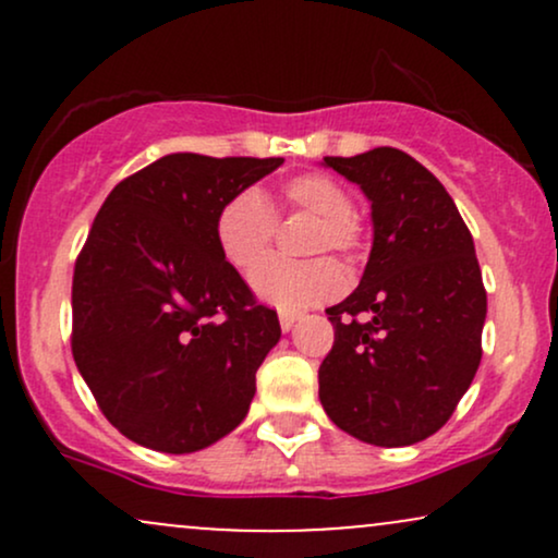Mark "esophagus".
<instances>
[{
    "instance_id": "esophagus-1",
    "label": "esophagus",
    "mask_w": 558,
    "mask_h": 558,
    "mask_svg": "<svg viewBox=\"0 0 558 558\" xmlns=\"http://www.w3.org/2000/svg\"><path fill=\"white\" fill-rule=\"evenodd\" d=\"M296 319H299L296 312H280V330L288 332L293 328V323H296Z\"/></svg>"
}]
</instances>
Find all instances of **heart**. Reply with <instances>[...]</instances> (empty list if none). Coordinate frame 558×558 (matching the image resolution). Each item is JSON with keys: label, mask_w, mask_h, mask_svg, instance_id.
<instances>
[{"label": "heart", "mask_w": 558, "mask_h": 558, "mask_svg": "<svg viewBox=\"0 0 558 558\" xmlns=\"http://www.w3.org/2000/svg\"><path fill=\"white\" fill-rule=\"evenodd\" d=\"M283 202L288 209L317 217L310 252L354 254L362 246V228L354 217L349 191L323 172H304L283 185ZM278 230V217L259 191L246 189L222 204L217 213L215 235L222 257L233 267H252L267 252ZM252 291L262 301L278 310H304L319 301H328L343 288V272L330 259L291 262L283 257H267L252 270Z\"/></svg>", "instance_id": "b5f03b06"}]
</instances>
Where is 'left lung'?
Returning a JSON list of instances; mask_svg holds the SVG:
<instances>
[{
  "label": "left lung",
  "mask_w": 558,
  "mask_h": 558,
  "mask_svg": "<svg viewBox=\"0 0 558 558\" xmlns=\"http://www.w3.org/2000/svg\"><path fill=\"white\" fill-rule=\"evenodd\" d=\"M369 202L373 248L319 364V401L343 433L399 448L446 425L480 367L488 296L475 243L438 178L407 151L377 146L325 157Z\"/></svg>",
  "instance_id": "8db88e82"
}]
</instances>
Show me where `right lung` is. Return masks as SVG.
<instances>
[{"label": "right lung", "instance_id": "right-lung-1", "mask_svg": "<svg viewBox=\"0 0 558 558\" xmlns=\"http://www.w3.org/2000/svg\"><path fill=\"white\" fill-rule=\"evenodd\" d=\"M280 157H159L105 198L73 275V360L133 444L194 453L241 425L280 341L217 246V213Z\"/></svg>", "mask_w": 558, "mask_h": 558}]
</instances>
